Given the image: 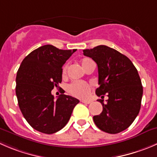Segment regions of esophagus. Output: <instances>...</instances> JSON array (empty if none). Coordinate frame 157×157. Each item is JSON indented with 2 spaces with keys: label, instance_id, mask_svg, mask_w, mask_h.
Instances as JSON below:
<instances>
[{
  "label": "esophagus",
  "instance_id": "esophagus-1",
  "mask_svg": "<svg viewBox=\"0 0 157 157\" xmlns=\"http://www.w3.org/2000/svg\"><path fill=\"white\" fill-rule=\"evenodd\" d=\"M81 102L82 103H87V104H90V103H91V100H81Z\"/></svg>",
  "mask_w": 157,
  "mask_h": 157
}]
</instances>
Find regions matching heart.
<instances>
[{
    "instance_id": "heart-1",
    "label": "heart",
    "mask_w": 157,
    "mask_h": 157,
    "mask_svg": "<svg viewBox=\"0 0 157 157\" xmlns=\"http://www.w3.org/2000/svg\"><path fill=\"white\" fill-rule=\"evenodd\" d=\"M92 62V60L89 58H84L81 60L82 67L86 69V67L90 64V63ZM67 72V66L63 67V75H65ZM68 91L71 93L72 95L75 96L77 97H80L83 98L88 95L90 91V86L86 83L83 81H79V80H75L73 81L67 87Z\"/></svg>"
}]
</instances>
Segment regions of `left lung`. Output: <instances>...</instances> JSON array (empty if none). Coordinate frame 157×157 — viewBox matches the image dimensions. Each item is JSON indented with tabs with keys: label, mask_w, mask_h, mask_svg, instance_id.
I'll return each instance as SVG.
<instances>
[{
	"label": "left lung",
	"mask_w": 157,
	"mask_h": 157,
	"mask_svg": "<svg viewBox=\"0 0 157 157\" xmlns=\"http://www.w3.org/2000/svg\"><path fill=\"white\" fill-rule=\"evenodd\" d=\"M83 55L92 58L98 67L96 94L107 103L100 115L94 116L96 126L108 133H118L128 128L137 117L141 106L143 86L138 71L125 55L105 45L83 50Z\"/></svg>",
	"instance_id": "obj_1"
}]
</instances>
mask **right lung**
I'll list each match as a JSON object with an SVG mask.
<instances>
[{"label":"right lung","mask_w":157,"mask_h":157,"mask_svg":"<svg viewBox=\"0 0 157 157\" xmlns=\"http://www.w3.org/2000/svg\"><path fill=\"white\" fill-rule=\"evenodd\" d=\"M77 51L44 45L23 60L16 77V95L23 116L34 130L52 134L66 126L79 100L51 90L62 81V67Z\"/></svg>","instance_id":"add662e5"}]
</instances>
